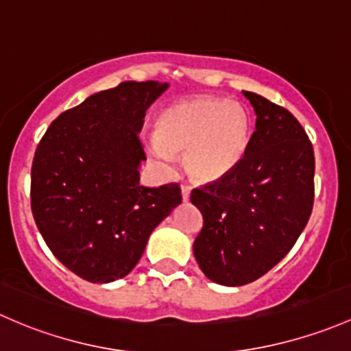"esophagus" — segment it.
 I'll return each mask as SVG.
<instances>
[{
  "label": "esophagus",
  "instance_id": "obj_1",
  "mask_svg": "<svg viewBox=\"0 0 351 351\" xmlns=\"http://www.w3.org/2000/svg\"><path fill=\"white\" fill-rule=\"evenodd\" d=\"M180 193H182V201L187 202V201H189V196H191V186L184 184V186L180 187Z\"/></svg>",
  "mask_w": 351,
  "mask_h": 351
}]
</instances>
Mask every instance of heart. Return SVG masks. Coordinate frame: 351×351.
Here are the masks:
<instances>
[{"label":"heart","instance_id":"b5f03b06","mask_svg":"<svg viewBox=\"0 0 351 351\" xmlns=\"http://www.w3.org/2000/svg\"><path fill=\"white\" fill-rule=\"evenodd\" d=\"M250 136V117L240 104L193 97L162 111L147 150L165 171L174 167L176 154H186L187 172L199 182H215L240 165Z\"/></svg>","mask_w":351,"mask_h":351}]
</instances>
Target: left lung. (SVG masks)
Returning a JSON list of instances; mask_svg holds the SVG:
<instances>
[{
  "label": "left lung",
  "instance_id": "8db88e82",
  "mask_svg": "<svg viewBox=\"0 0 351 351\" xmlns=\"http://www.w3.org/2000/svg\"><path fill=\"white\" fill-rule=\"evenodd\" d=\"M243 96L256 114L247 155L191 193L204 219L194 256L209 280L228 287L254 282L291 252L314 199V152L301 123L263 96Z\"/></svg>",
  "mask_w": 351,
  "mask_h": 351
}]
</instances>
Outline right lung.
I'll return each mask as SVG.
<instances>
[{
    "label": "right lung",
    "mask_w": 351,
    "mask_h": 351,
    "mask_svg": "<svg viewBox=\"0 0 351 351\" xmlns=\"http://www.w3.org/2000/svg\"><path fill=\"white\" fill-rule=\"evenodd\" d=\"M167 82L126 81L52 121L32 165V213L69 270L93 284L123 279L155 226L182 201L177 184L145 187L138 140Z\"/></svg>",
    "instance_id": "add662e5"
}]
</instances>
